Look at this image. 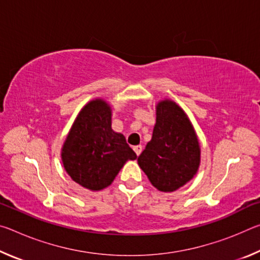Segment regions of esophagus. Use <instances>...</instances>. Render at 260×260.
Masks as SVG:
<instances>
[{"label":"esophagus","mask_w":260,"mask_h":260,"mask_svg":"<svg viewBox=\"0 0 260 260\" xmlns=\"http://www.w3.org/2000/svg\"><path fill=\"white\" fill-rule=\"evenodd\" d=\"M133 149H134V151H135L136 155L140 156V153L142 152V149H143V147L141 146V144H139V146H135Z\"/></svg>","instance_id":"esophagus-1"}]
</instances>
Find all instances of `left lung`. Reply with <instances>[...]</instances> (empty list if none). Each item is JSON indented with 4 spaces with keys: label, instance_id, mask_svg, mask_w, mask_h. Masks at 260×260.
Here are the masks:
<instances>
[{
    "label": "left lung",
    "instance_id": "1",
    "mask_svg": "<svg viewBox=\"0 0 260 260\" xmlns=\"http://www.w3.org/2000/svg\"><path fill=\"white\" fill-rule=\"evenodd\" d=\"M149 181L162 192H172L195 177L201 164L199 138L187 113L172 100L156 105L152 138L138 158Z\"/></svg>",
    "mask_w": 260,
    "mask_h": 260
}]
</instances>
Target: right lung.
I'll return each mask as SVG.
<instances>
[{"instance_id":"right-lung-1","label":"right lung","mask_w":260,"mask_h":260,"mask_svg":"<svg viewBox=\"0 0 260 260\" xmlns=\"http://www.w3.org/2000/svg\"><path fill=\"white\" fill-rule=\"evenodd\" d=\"M111 118L112 109L107 101H89L78 113L61 147L67 173L91 191L110 186L125 162L136 159L125 136L112 129Z\"/></svg>"}]
</instances>
